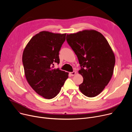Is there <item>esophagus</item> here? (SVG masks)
<instances>
[{"mask_svg": "<svg viewBox=\"0 0 132 132\" xmlns=\"http://www.w3.org/2000/svg\"><path fill=\"white\" fill-rule=\"evenodd\" d=\"M70 75H71V76H74V75H75V74H76V72H75V71H73V72H71V73H70Z\"/></svg>", "mask_w": 132, "mask_h": 132, "instance_id": "obj_1", "label": "esophagus"}]
</instances>
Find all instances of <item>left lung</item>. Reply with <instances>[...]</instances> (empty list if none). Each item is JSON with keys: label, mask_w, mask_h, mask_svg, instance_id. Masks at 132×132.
<instances>
[{"label": "left lung", "mask_w": 132, "mask_h": 132, "mask_svg": "<svg viewBox=\"0 0 132 132\" xmlns=\"http://www.w3.org/2000/svg\"><path fill=\"white\" fill-rule=\"evenodd\" d=\"M68 45L77 55L84 81L81 92L88 97L100 94L112 78L115 57L108 42L96 30H84L67 35Z\"/></svg>", "instance_id": "obj_1"}]
</instances>
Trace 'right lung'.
<instances>
[{"instance_id": "1", "label": "right lung", "mask_w": 132, "mask_h": 132, "mask_svg": "<svg viewBox=\"0 0 132 132\" xmlns=\"http://www.w3.org/2000/svg\"><path fill=\"white\" fill-rule=\"evenodd\" d=\"M66 34L41 31L33 36L26 46L22 62L26 79L38 95L52 99L60 92L68 73L59 68L53 69L59 64V51Z\"/></svg>"}]
</instances>
